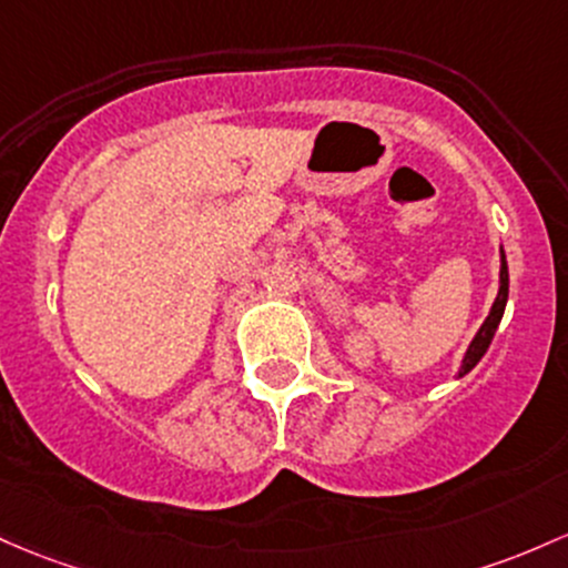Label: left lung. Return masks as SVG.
Wrapping results in <instances>:
<instances>
[{"label":"left lung","instance_id":"left-lung-1","mask_svg":"<svg viewBox=\"0 0 568 568\" xmlns=\"http://www.w3.org/2000/svg\"><path fill=\"white\" fill-rule=\"evenodd\" d=\"M507 294H509V272H507V258H504L501 253V285H498V296L494 302V307H490V315L485 317V323L479 326V332L475 339H471L469 351L464 355V364H460V377L466 375V372H471L477 366V361L483 358L485 351H488L490 339H494L498 323H501V315H504V307H507Z\"/></svg>","mask_w":568,"mask_h":568}]
</instances>
